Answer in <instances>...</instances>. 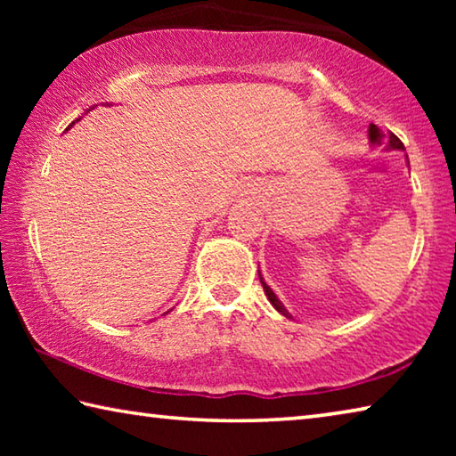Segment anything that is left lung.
<instances>
[{"label":"left lung","mask_w":456,"mask_h":456,"mask_svg":"<svg viewBox=\"0 0 456 456\" xmlns=\"http://www.w3.org/2000/svg\"><path fill=\"white\" fill-rule=\"evenodd\" d=\"M368 141H370V144H372V146H384V151H406L404 144L400 142V138L396 134L384 133V130L378 128L376 125H370L368 126ZM259 281H261V285H264L265 296H267L269 302H272V305L275 307V310L280 312L281 315H285V318L293 320V315L288 310H285V305L280 302V299H277L273 289L269 288V285L264 281V277H261V272H259Z\"/></svg>","instance_id":"8db88e82"}]
</instances>
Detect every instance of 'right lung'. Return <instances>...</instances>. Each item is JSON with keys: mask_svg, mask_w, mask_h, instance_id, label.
Here are the masks:
<instances>
[{"mask_svg": "<svg viewBox=\"0 0 456 456\" xmlns=\"http://www.w3.org/2000/svg\"><path fill=\"white\" fill-rule=\"evenodd\" d=\"M92 108H94V106H92ZM92 108H88V110H92ZM72 125H74V122H72ZM72 125H70V126H72Z\"/></svg>", "mask_w": 456, "mask_h": 456, "instance_id": "obj_1", "label": "right lung"}]
</instances>
